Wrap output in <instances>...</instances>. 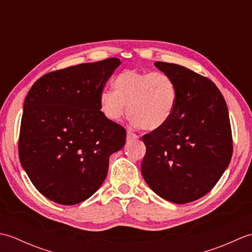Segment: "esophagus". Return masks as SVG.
<instances>
[{"instance_id":"34e87169","label":"esophagus","mask_w":252,"mask_h":252,"mask_svg":"<svg viewBox=\"0 0 252 252\" xmlns=\"http://www.w3.org/2000/svg\"><path fill=\"white\" fill-rule=\"evenodd\" d=\"M135 138H137V135L134 134V133L131 132V131H127V132H126V140H127V141L135 140Z\"/></svg>"}]
</instances>
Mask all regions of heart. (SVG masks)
<instances>
[{
  "instance_id": "heart-1",
  "label": "heart",
  "mask_w": 252,
  "mask_h": 252,
  "mask_svg": "<svg viewBox=\"0 0 252 252\" xmlns=\"http://www.w3.org/2000/svg\"><path fill=\"white\" fill-rule=\"evenodd\" d=\"M112 90L103 91L98 107L107 120L118 122L126 114L135 127L158 131L174 116L179 91L174 80L163 72L125 70L112 80Z\"/></svg>"
}]
</instances>
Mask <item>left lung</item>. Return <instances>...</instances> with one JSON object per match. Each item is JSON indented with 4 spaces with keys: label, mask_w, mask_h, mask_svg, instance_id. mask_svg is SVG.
<instances>
[{
    "label": "left lung",
    "mask_w": 252,
    "mask_h": 252,
    "mask_svg": "<svg viewBox=\"0 0 252 252\" xmlns=\"http://www.w3.org/2000/svg\"><path fill=\"white\" fill-rule=\"evenodd\" d=\"M174 80L178 108L161 130L142 138V175L163 199L187 203L210 191L228 167L232 130L223 95L211 80L183 66L155 63Z\"/></svg>",
    "instance_id": "obj_1"
}]
</instances>
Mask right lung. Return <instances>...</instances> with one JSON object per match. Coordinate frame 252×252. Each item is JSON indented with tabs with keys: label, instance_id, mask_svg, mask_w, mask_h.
<instances>
[{
	"label": "right lung",
	"instance_id": "1",
	"mask_svg": "<svg viewBox=\"0 0 252 252\" xmlns=\"http://www.w3.org/2000/svg\"><path fill=\"white\" fill-rule=\"evenodd\" d=\"M120 63L114 57L46 73L27 94L19 159L50 200L70 206L88 199L105 181L110 155L125 146V127L107 120L98 107Z\"/></svg>",
	"mask_w": 252,
	"mask_h": 252
}]
</instances>
